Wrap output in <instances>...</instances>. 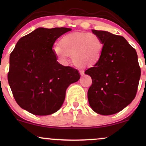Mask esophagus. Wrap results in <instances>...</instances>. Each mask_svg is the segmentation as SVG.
I'll return each instance as SVG.
<instances>
[{
  "mask_svg": "<svg viewBox=\"0 0 146 146\" xmlns=\"http://www.w3.org/2000/svg\"><path fill=\"white\" fill-rule=\"evenodd\" d=\"M80 74H81L82 76H83L84 74V72L83 70H81L80 71Z\"/></svg>",
  "mask_w": 146,
  "mask_h": 146,
  "instance_id": "1",
  "label": "esophagus"
}]
</instances>
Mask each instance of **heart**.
I'll list each match as a JSON object with an SVG mask.
<instances>
[{
    "mask_svg": "<svg viewBox=\"0 0 146 146\" xmlns=\"http://www.w3.org/2000/svg\"><path fill=\"white\" fill-rule=\"evenodd\" d=\"M53 50L61 61L66 62L72 56L74 64L86 68L92 66L100 60L103 43L94 33H72L64 36L60 45H55Z\"/></svg>",
    "mask_w": 146,
    "mask_h": 146,
    "instance_id": "b5f03b06",
    "label": "heart"
}]
</instances>
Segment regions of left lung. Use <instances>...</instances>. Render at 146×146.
Segmentation results:
<instances>
[{
  "mask_svg": "<svg viewBox=\"0 0 146 146\" xmlns=\"http://www.w3.org/2000/svg\"><path fill=\"white\" fill-rule=\"evenodd\" d=\"M103 43L101 58L85 71L92 84L88 91L90 106L101 115L119 112L136 95L141 69L135 50L121 36L92 30Z\"/></svg>",
  "mask_w": 146,
  "mask_h": 146,
  "instance_id": "obj_1",
  "label": "left lung"
}]
</instances>
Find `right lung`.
<instances>
[{
	"mask_svg": "<svg viewBox=\"0 0 146 146\" xmlns=\"http://www.w3.org/2000/svg\"><path fill=\"white\" fill-rule=\"evenodd\" d=\"M68 28H38L18 41L10 55L8 81L19 106L30 113L56 112L64 101L66 90L80 79L76 69L58 62L52 46Z\"/></svg>",
	"mask_w": 146,
	"mask_h": 146,
	"instance_id": "obj_1",
	"label": "right lung"
}]
</instances>
